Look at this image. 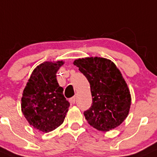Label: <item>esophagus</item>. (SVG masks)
Segmentation results:
<instances>
[{
  "label": "esophagus",
  "mask_w": 157,
  "mask_h": 157,
  "mask_svg": "<svg viewBox=\"0 0 157 157\" xmlns=\"http://www.w3.org/2000/svg\"><path fill=\"white\" fill-rule=\"evenodd\" d=\"M70 101H71V103L75 104V102H76V98H75V96H74V97H72V98H70Z\"/></svg>",
  "instance_id": "esophagus-1"
}]
</instances>
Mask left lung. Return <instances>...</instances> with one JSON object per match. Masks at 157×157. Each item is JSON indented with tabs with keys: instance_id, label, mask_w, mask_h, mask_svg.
Returning a JSON list of instances; mask_svg holds the SVG:
<instances>
[{
	"instance_id": "obj_1",
	"label": "left lung",
	"mask_w": 157,
	"mask_h": 157,
	"mask_svg": "<svg viewBox=\"0 0 157 157\" xmlns=\"http://www.w3.org/2000/svg\"><path fill=\"white\" fill-rule=\"evenodd\" d=\"M74 64L90 84L92 103L83 112L89 124L103 132L120 126L128 116L131 96L115 64L99 57L79 59Z\"/></svg>"
}]
</instances>
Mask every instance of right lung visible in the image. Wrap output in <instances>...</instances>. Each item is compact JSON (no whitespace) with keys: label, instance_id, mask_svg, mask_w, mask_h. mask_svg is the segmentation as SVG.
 Returning <instances> with one entry per match:
<instances>
[{"label":"right lung","instance_id":"right-lung-1","mask_svg":"<svg viewBox=\"0 0 157 157\" xmlns=\"http://www.w3.org/2000/svg\"><path fill=\"white\" fill-rule=\"evenodd\" d=\"M64 64L46 62L31 74L22 98V111L29 124L44 132L56 129L63 123L70 103L59 85L56 73Z\"/></svg>","mask_w":157,"mask_h":157}]
</instances>
